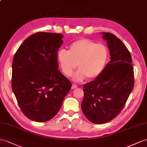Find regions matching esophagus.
<instances>
[{"label":"esophagus","mask_w":147,"mask_h":147,"mask_svg":"<svg viewBox=\"0 0 147 147\" xmlns=\"http://www.w3.org/2000/svg\"><path fill=\"white\" fill-rule=\"evenodd\" d=\"M78 87V86L76 84H72V86H71V89L72 90H74V89H76V88Z\"/></svg>","instance_id":"34e87169"}]
</instances>
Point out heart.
I'll return each mask as SVG.
<instances>
[{
  "mask_svg": "<svg viewBox=\"0 0 147 147\" xmlns=\"http://www.w3.org/2000/svg\"><path fill=\"white\" fill-rule=\"evenodd\" d=\"M109 56L107 47L103 44H96L88 39H80L69 46V51L60 50L57 60L62 72L66 76L72 75L78 67L73 80L81 81L86 77L93 80L103 72Z\"/></svg>",
  "mask_w": 147,
  "mask_h": 147,
  "instance_id": "heart-1",
  "label": "heart"
}]
</instances>
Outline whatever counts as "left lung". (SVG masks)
<instances>
[{
  "instance_id": "left-lung-1",
  "label": "left lung",
  "mask_w": 147,
  "mask_h": 147,
  "mask_svg": "<svg viewBox=\"0 0 147 147\" xmlns=\"http://www.w3.org/2000/svg\"><path fill=\"white\" fill-rule=\"evenodd\" d=\"M111 61L94 81L83 85L81 109L95 124L111 121L123 108L134 86L131 56L121 40L113 34L103 32Z\"/></svg>"
}]
</instances>
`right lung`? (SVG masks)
Returning <instances> with one entry per match:
<instances>
[{
	"label": "right lung",
	"mask_w": 147,
	"mask_h": 147,
	"mask_svg": "<svg viewBox=\"0 0 147 147\" xmlns=\"http://www.w3.org/2000/svg\"><path fill=\"white\" fill-rule=\"evenodd\" d=\"M60 33L37 32L16 51L12 61V89L26 117L37 122L51 120L59 111L71 83L57 69Z\"/></svg>",
	"instance_id": "obj_1"
}]
</instances>
